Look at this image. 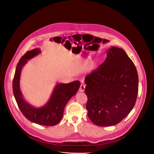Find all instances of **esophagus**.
<instances>
[{"instance_id":"1","label":"esophagus","mask_w":154,"mask_h":154,"mask_svg":"<svg viewBox=\"0 0 154 154\" xmlns=\"http://www.w3.org/2000/svg\"><path fill=\"white\" fill-rule=\"evenodd\" d=\"M85 86H85L84 84H82V85H80V88H79V91L81 92H84V91H85Z\"/></svg>"}]
</instances>
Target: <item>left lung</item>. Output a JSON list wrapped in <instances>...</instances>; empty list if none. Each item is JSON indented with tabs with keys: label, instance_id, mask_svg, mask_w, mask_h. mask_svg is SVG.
I'll return each instance as SVG.
<instances>
[{
	"label": "left lung",
	"instance_id": "1",
	"mask_svg": "<svg viewBox=\"0 0 154 154\" xmlns=\"http://www.w3.org/2000/svg\"><path fill=\"white\" fill-rule=\"evenodd\" d=\"M85 82L88 116L96 125L108 127L119 123L136 104L138 74L122 48H109L105 61L86 76Z\"/></svg>",
	"mask_w": 154,
	"mask_h": 154
}]
</instances>
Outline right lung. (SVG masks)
<instances>
[{"label":"right lung","mask_w":154,"mask_h":154,"mask_svg":"<svg viewBox=\"0 0 154 154\" xmlns=\"http://www.w3.org/2000/svg\"><path fill=\"white\" fill-rule=\"evenodd\" d=\"M41 53L39 48L27 51L17 63L13 82L12 89L17 105L26 119L35 124L44 126L57 124L63 117L64 109L71 98L78 91L80 82L78 80L67 84H57L47 103L41 107H35L26 102L20 88L21 69L29 60Z\"/></svg>","instance_id":"add662e5"}]
</instances>
